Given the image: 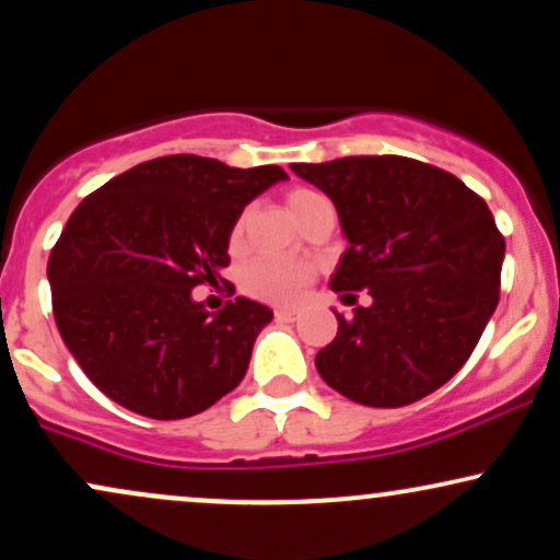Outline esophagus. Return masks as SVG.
I'll list each match as a JSON object with an SVG mask.
<instances>
[{
  "mask_svg": "<svg viewBox=\"0 0 560 560\" xmlns=\"http://www.w3.org/2000/svg\"><path fill=\"white\" fill-rule=\"evenodd\" d=\"M294 318H298V311H294V307H279V311H276V320H287V324H292Z\"/></svg>",
  "mask_w": 560,
  "mask_h": 560,
  "instance_id": "1",
  "label": "esophagus"
}]
</instances>
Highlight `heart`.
I'll use <instances>...</instances> for the list:
<instances>
[{
  "mask_svg": "<svg viewBox=\"0 0 560 560\" xmlns=\"http://www.w3.org/2000/svg\"><path fill=\"white\" fill-rule=\"evenodd\" d=\"M326 202L318 191L311 189H294L289 191L287 205L289 213H292L294 221L305 213L313 205ZM244 223L240 221L234 229H231V247H236L242 240ZM313 281V266L307 260L298 258H276V255H266V258H258L244 268L242 287L244 292L253 294V298L276 302V305H292L298 302L302 294H305L307 284Z\"/></svg>",
  "mask_w": 560,
  "mask_h": 560,
  "instance_id": "obj_1",
  "label": "heart"
}]
</instances>
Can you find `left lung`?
<instances>
[{"instance_id":"obj_1","label":"left lung","mask_w":560,"mask_h":560,"mask_svg":"<svg viewBox=\"0 0 560 560\" xmlns=\"http://www.w3.org/2000/svg\"><path fill=\"white\" fill-rule=\"evenodd\" d=\"M292 171L331 199L350 244L331 289L371 294L352 318L337 313V337L316 355L320 378L371 408L432 395L464 369L498 307L505 240L487 202L453 173L397 155Z\"/></svg>"}]
</instances>
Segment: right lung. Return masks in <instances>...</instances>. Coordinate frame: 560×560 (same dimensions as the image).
<instances>
[{
	"instance_id": "right-lung-1",
	"label": "right lung",
	"mask_w": 560,
	"mask_h": 560,
	"mask_svg": "<svg viewBox=\"0 0 560 560\" xmlns=\"http://www.w3.org/2000/svg\"><path fill=\"white\" fill-rule=\"evenodd\" d=\"M284 178L279 165L168 155L83 199L47 276L62 342L96 389L147 419L173 421L202 413L242 382L273 311L236 298L208 313L191 289L223 281L242 210Z\"/></svg>"
}]
</instances>
